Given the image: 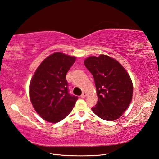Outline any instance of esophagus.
<instances>
[{
    "label": "esophagus",
    "instance_id": "obj_1",
    "mask_svg": "<svg viewBox=\"0 0 159 159\" xmlns=\"http://www.w3.org/2000/svg\"><path fill=\"white\" fill-rule=\"evenodd\" d=\"M86 96H87V93L84 92V93H82V95H81L80 97H82V98H84V97H86Z\"/></svg>",
    "mask_w": 159,
    "mask_h": 159
}]
</instances>
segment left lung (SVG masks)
Returning a JSON list of instances; mask_svg holds the SVG:
<instances>
[{"mask_svg": "<svg viewBox=\"0 0 159 159\" xmlns=\"http://www.w3.org/2000/svg\"><path fill=\"white\" fill-rule=\"evenodd\" d=\"M84 62L94 78L98 97L93 112L104 120L118 119L132 99L133 84L128 73L120 62L106 55L89 57Z\"/></svg>", "mask_w": 159, "mask_h": 159, "instance_id": "left-lung-1", "label": "left lung"}]
</instances>
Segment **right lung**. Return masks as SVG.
I'll return each instance as SVG.
<instances>
[{
    "mask_svg": "<svg viewBox=\"0 0 159 159\" xmlns=\"http://www.w3.org/2000/svg\"><path fill=\"white\" fill-rule=\"evenodd\" d=\"M76 57L55 52L40 64L32 77L30 97L35 111L51 123H57L71 112L78 97L68 93L66 75Z\"/></svg>",
    "mask_w": 159,
    "mask_h": 159,
    "instance_id": "1",
    "label": "right lung"
}]
</instances>
